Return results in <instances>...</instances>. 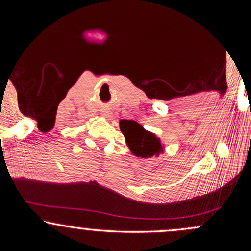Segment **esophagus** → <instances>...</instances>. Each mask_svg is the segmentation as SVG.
Masks as SVG:
<instances>
[{
  "label": "esophagus",
  "instance_id": "1",
  "mask_svg": "<svg viewBox=\"0 0 251 251\" xmlns=\"http://www.w3.org/2000/svg\"><path fill=\"white\" fill-rule=\"evenodd\" d=\"M101 114H102V116H105V117H107V114H108V112H107V109H102V111H101Z\"/></svg>",
  "mask_w": 251,
  "mask_h": 251
}]
</instances>
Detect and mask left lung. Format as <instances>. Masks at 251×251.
Instances as JSON below:
<instances>
[{"instance_id": "obj_1", "label": "left lung", "mask_w": 251, "mask_h": 251, "mask_svg": "<svg viewBox=\"0 0 251 251\" xmlns=\"http://www.w3.org/2000/svg\"><path fill=\"white\" fill-rule=\"evenodd\" d=\"M120 131L125 137L126 144L131 152L137 157L151 158L163 152V145L154 133L146 131L134 120H120Z\"/></svg>"}]
</instances>
